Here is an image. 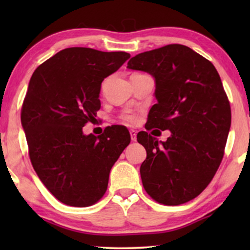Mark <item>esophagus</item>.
Wrapping results in <instances>:
<instances>
[{"mask_svg":"<svg viewBox=\"0 0 250 250\" xmlns=\"http://www.w3.org/2000/svg\"><path fill=\"white\" fill-rule=\"evenodd\" d=\"M129 134H131L132 141H136V131H134V129H131V131H129Z\"/></svg>","mask_w":250,"mask_h":250,"instance_id":"1","label":"esophagus"}]
</instances>
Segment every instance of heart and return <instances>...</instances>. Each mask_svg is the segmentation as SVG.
<instances>
[{
	"mask_svg": "<svg viewBox=\"0 0 250 250\" xmlns=\"http://www.w3.org/2000/svg\"><path fill=\"white\" fill-rule=\"evenodd\" d=\"M124 121L127 123V124H131V125H134L136 123L139 122V117L138 115L135 114H129V115H125L124 116Z\"/></svg>",
	"mask_w": 250,
	"mask_h": 250,
	"instance_id": "obj_1",
	"label": "heart"
}]
</instances>
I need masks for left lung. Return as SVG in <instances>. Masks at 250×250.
<instances>
[{
	"instance_id": "left-lung-1",
	"label": "left lung",
	"mask_w": 250,
	"mask_h": 250,
	"mask_svg": "<svg viewBox=\"0 0 250 250\" xmlns=\"http://www.w3.org/2000/svg\"><path fill=\"white\" fill-rule=\"evenodd\" d=\"M128 69L155 78V97L146 128L168 129L167 141L140 132L146 158L140 167L146 193L176 206L203 192L224 155L231 108L214 64L192 49L169 44L133 57Z\"/></svg>"
}]
</instances>
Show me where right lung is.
<instances>
[{"label":"right lung","instance_id":"add662e5","mask_svg":"<svg viewBox=\"0 0 250 250\" xmlns=\"http://www.w3.org/2000/svg\"><path fill=\"white\" fill-rule=\"evenodd\" d=\"M131 57L90 47H68L34 71L21 108V125L37 176L58 200L87 207L107 191L109 173L131 142L124 126L101 135L83 127L97 117L105 77Z\"/></svg>","mask_w":250,"mask_h":250}]
</instances>
